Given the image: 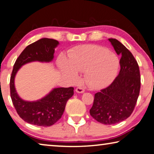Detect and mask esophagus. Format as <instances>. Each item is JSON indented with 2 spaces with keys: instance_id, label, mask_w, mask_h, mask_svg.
I'll list each match as a JSON object with an SVG mask.
<instances>
[{
  "instance_id": "esophagus-1",
  "label": "esophagus",
  "mask_w": 154,
  "mask_h": 154,
  "mask_svg": "<svg viewBox=\"0 0 154 154\" xmlns=\"http://www.w3.org/2000/svg\"><path fill=\"white\" fill-rule=\"evenodd\" d=\"M75 91H76V92H77V93H83L85 92V90L82 86H79V87H77L76 88Z\"/></svg>"
}]
</instances>
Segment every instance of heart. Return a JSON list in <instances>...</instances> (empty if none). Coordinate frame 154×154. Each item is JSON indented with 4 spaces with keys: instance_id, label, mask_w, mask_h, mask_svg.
Returning a JSON list of instances; mask_svg holds the SVG:
<instances>
[{
    "instance_id": "b5f03b06",
    "label": "heart",
    "mask_w": 154,
    "mask_h": 154,
    "mask_svg": "<svg viewBox=\"0 0 154 154\" xmlns=\"http://www.w3.org/2000/svg\"><path fill=\"white\" fill-rule=\"evenodd\" d=\"M59 66L64 75L73 82L79 79V72H85V80L92 89L104 88L113 82L119 67L118 57L107 49L94 45L80 46L59 59Z\"/></svg>"
}]
</instances>
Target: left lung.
Segmentation results:
<instances>
[{"label": "left lung", "mask_w": 154, "mask_h": 154, "mask_svg": "<svg viewBox=\"0 0 154 154\" xmlns=\"http://www.w3.org/2000/svg\"><path fill=\"white\" fill-rule=\"evenodd\" d=\"M121 56L120 71L107 88L96 93L91 116L101 124H118L129 118L134 111L140 88L139 65L131 52L116 38H109Z\"/></svg>", "instance_id": "left-lung-1"}]
</instances>
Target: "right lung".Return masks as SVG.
Masks as SVG:
<instances>
[{"instance_id":"right-lung-1","label":"right lung","mask_w":154,"mask_h":154,"mask_svg":"<svg viewBox=\"0 0 154 154\" xmlns=\"http://www.w3.org/2000/svg\"><path fill=\"white\" fill-rule=\"evenodd\" d=\"M59 44L52 38H43L28 45L15 61L10 79V94L17 114L23 120L36 126H51L61 118L68 100L74 94V88H54L39 100L28 102L22 100L16 92L14 79L20 67L33 61L51 62L54 50Z\"/></svg>"}]
</instances>
